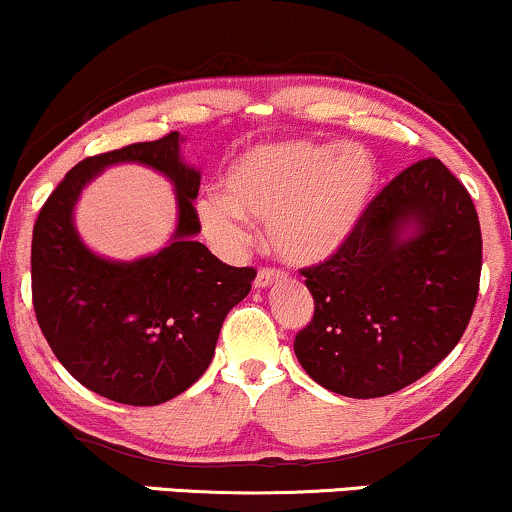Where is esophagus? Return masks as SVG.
<instances>
[{
	"instance_id": "obj_1",
	"label": "esophagus",
	"mask_w": 512,
	"mask_h": 512,
	"mask_svg": "<svg viewBox=\"0 0 512 512\" xmlns=\"http://www.w3.org/2000/svg\"><path fill=\"white\" fill-rule=\"evenodd\" d=\"M278 280H282V270L280 268L263 266V268H258L254 285L256 287H268V285H275V282H278Z\"/></svg>"
}]
</instances>
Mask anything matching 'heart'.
<instances>
[{"mask_svg": "<svg viewBox=\"0 0 512 512\" xmlns=\"http://www.w3.org/2000/svg\"><path fill=\"white\" fill-rule=\"evenodd\" d=\"M374 158L340 141H285L244 153L225 177V196L196 203L210 242L239 251L251 232L244 215L268 222L273 249L290 263H321L357 230L376 189Z\"/></svg>", "mask_w": 512, "mask_h": 512, "instance_id": "b5f03b06", "label": "heart"}]
</instances>
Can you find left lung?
I'll return each mask as SVG.
<instances>
[{"label": "left lung", "instance_id": "obj_1", "mask_svg": "<svg viewBox=\"0 0 512 512\" xmlns=\"http://www.w3.org/2000/svg\"><path fill=\"white\" fill-rule=\"evenodd\" d=\"M417 224L407 240L401 232ZM314 318L294 338L304 371L347 398H383L458 345L482 278L470 191L438 158L417 160L366 206L335 256L302 268Z\"/></svg>", "mask_w": 512, "mask_h": 512}]
</instances>
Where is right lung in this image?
<instances>
[{
  "instance_id": "1",
  "label": "right lung",
  "mask_w": 512,
  "mask_h": 512,
  "mask_svg": "<svg viewBox=\"0 0 512 512\" xmlns=\"http://www.w3.org/2000/svg\"><path fill=\"white\" fill-rule=\"evenodd\" d=\"M112 161H143L175 182L180 225L160 255L102 262L80 244L70 210L82 184ZM201 174L179 160V131L90 155L40 208L30 246V290L54 357L102 398L150 407L194 386L213 359L222 321L251 290L254 268H232L196 242Z\"/></svg>"
}]
</instances>
